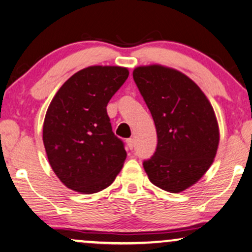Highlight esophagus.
Instances as JSON below:
<instances>
[{
  "label": "esophagus",
  "instance_id": "1",
  "mask_svg": "<svg viewBox=\"0 0 252 252\" xmlns=\"http://www.w3.org/2000/svg\"><path fill=\"white\" fill-rule=\"evenodd\" d=\"M126 145H127V147L130 148V150H133V147H134V139H132V138L127 139L126 140Z\"/></svg>",
  "mask_w": 252,
  "mask_h": 252
}]
</instances>
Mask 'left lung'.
<instances>
[{"label": "left lung", "instance_id": "obj_1", "mask_svg": "<svg viewBox=\"0 0 252 252\" xmlns=\"http://www.w3.org/2000/svg\"><path fill=\"white\" fill-rule=\"evenodd\" d=\"M132 74L158 133L157 152L144 162L145 171L161 189L183 192L203 177L217 154L214 108L193 80L171 67L138 66Z\"/></svg>", "mask_w": 252, "mask_h": 252}]
</instances>
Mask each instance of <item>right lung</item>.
I'll return each mask as SVG.
<instances>
[{"instance_id": "1", "label": "right lung", "mask_w": 252, "mask_h": 252, "mask_svg": "<svg viewBox=\"0 0 252 252\" xmlns=\"http://www.w3.org/2000/svg\"><path fill=\"white\" fill-rule=\"evenodd\" d=\"M129 76L121 66H89L60 87L43 122L48 161L67 189L94 194L107 189L125 164L126 152L113 133L108 101Z\"/></svg>"}]
</instances>
